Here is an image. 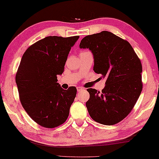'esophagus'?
I'll list each match as a JSON object with an SVG mask.
<instances>
[{
  "label": "esophagus",
  "mask_w": 159,
  "mask_h": 159,
  "mask_svg": "<svg viewBox=\"0 0 159 159\" xmlns=\"http://www.w3.org/2000/svg\"><path fill=\"white\" fill-rule=\"evenodd\" d=\"M83 90H84V89H83V88L80 87V86L77 87V91H78V92H80V91H83Z\"/></svg>",
  "instance_id": "obj_1"
}]
</instances>
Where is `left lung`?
I'll return each mask as SVG.
<instances>
[{"instance_id": "obj_1", "label": "left lung", "mask_w": 159, "mask_h": 159, "mask_svg": "<svg viewBox=\"0 0 159 159\" xmlns=\"http://www.w3.org/2000/svg\"><path fill=\"white\" fill-rule=\"evenodd\" d=\"M79 47L91 51L94 72L106 79L101 93L87 89L90 116L103 125L117 124L129 114L141 93L140 59L129 42L106 30L84 37Z\"/></svg>"}]
</instances>
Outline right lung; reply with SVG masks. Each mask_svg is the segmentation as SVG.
<instances>
[{
	"label": "right lung",
	"mask_w": 159,
	"mask_h": 159,
	"mask_svg": "<svg viewBox=\"0 0 159 159\" xmlns=\"http://www.w3.org/2000/svg\"><path fill=\"white\" fill-rule=\"evenodd\" d=\"M79 35L48 36L35 43L22 56L17 73L19 97L23 108L38 124L55 128L64 123L76 96L75 87L64 90L57 80Z\"/></svg>",
	"instance_id": "right-lung-1"
}]
</instances>
